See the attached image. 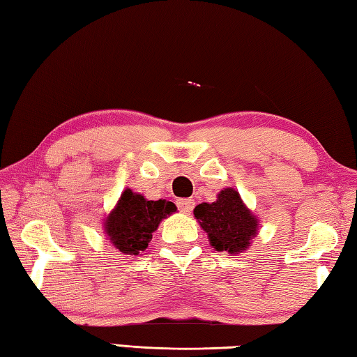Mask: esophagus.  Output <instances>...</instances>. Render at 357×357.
Wrapping results in <instances>:
<instances>
[{"instance_id":"1","label":"esophagus","mask_w":357,"mask_h":357,"mask_svg":"<svg viewBox=\"0 0 357 357\" xmlns=\"http://www.w3.org/2000/svg\"><path fill=\"white\" fill-rule=\"evenodd\" d=\"M194 205L195 203L192 199H178L177 200V206L181 213H189V211H192Z\"/></svg>"}]
</instances>
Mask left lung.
<instances>
[{
  "label": "left lung",
  "mask_w": 357,
  "mask_h": 357,
  "mask_svg": "<svg viewBox=\"0 0 357 357\" xmlns=\"http://www.w3.org/2000/svg\"><path fill=\"white\" fill-rule=\"evenodd\" d=\"M194 217L208 232L211 245L217 251L240 252L248 248L251 237L257 234V219L231 188L223 189L215 202L195 206Z\"/></svg>",
  "instance_id": "1"
}]
</instances>
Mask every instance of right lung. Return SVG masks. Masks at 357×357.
Listing matches in <instances>:
<instances>
[{
    "instance_id": "right-lung-1",
    "label": "right lung",
    "mask_w": 357,
    "mask_h": 357,
    "mask_svg": "<svg viewBox=\"0 0 357 357\" xmlns=\"http://www.w3.org/2000/svg\"><path fill=\"white\" fill-rule=\"evenodd\" d=\"M166 200H146L143 195L126 189L106 220V234L115 248L125 256H137L148 248L152 232L166 215L176 211Z\"/></svg>"
}]
</instances>
